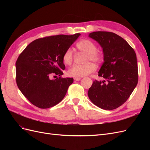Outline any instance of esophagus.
I'll use <instances>...</instances> for the list:
<instances>
[{
  "instance_id": "esophagus-1",
  "label": "esophagus",
  "mask_w": 150,
  "mask_h": 150,
  "mask_svg": "<svg viewBox=\"0 0 150 150\" xmlns=\"http://www.w3.org/2000/svg\"><path fill=\"white\" fill-rule=\"evenodd\" d=\"M74 81H80V80L81 79V78H74Z\"/></svg>"
}]
</instances>
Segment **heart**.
<instances>
[{"label":"heart","mask_w":150,"mask_h":150,"mask_svg":"<svg viewBox=\"0 0 150 150\" xmlns=\"http://www.w3.org/2000/svg\"><path fill=\"white\" fill-rule=\"evenodd\" d=\"M80 51L87 54L86 62L91 61L98 63L102 60L101 54L97 51L96 45L89 39L80 40L76 44ZM62 61L66 65H71L73 61V53L71 48L67 49L62 56ZM96 66L91 62H88L84 65H74L67 71V74L73 78H82L96 70Z\"/></svg>","instance_id":"b5f03b06"}]
</instances>
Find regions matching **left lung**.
<instances>
[{
	"mask_svg": "<svg viewBox=\"0 0 150 150\" xmlns=\"http://www.w3.org/2000/svg\"><path fill=\"white\" fill-rule=\"evenodd\" d=\"M103 49L104 62L98 76L105 80H95L88 97L98 107L112 110L126 101L138 81L137 55L126 40L111 32L98 31L89 34Z\"/></svg>",
	"mask_w": 150,
	"mask_h": 150,
	"instance_id": "1",
	"label": "left lung"
}]
</instances>
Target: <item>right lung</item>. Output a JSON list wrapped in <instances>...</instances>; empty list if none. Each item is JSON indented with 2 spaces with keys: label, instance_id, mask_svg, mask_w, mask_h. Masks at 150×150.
I'll list each match as a JSON object with an SVG mask.
<instances>
[{
  "label": "right lung",
  "instance_id": "obj_1",
  "mask_svg": "<svg viewBox=\"0 0 150 150\" xmlns=\"http://www.w3.org/2000/svg\"><path fill=\"white\" fill-rule=\"evenodd\" d=\"M81 34L57 35L30 43L16 61V83L21 93L34 106L51 108L64 98L73 78H62L65 69L62 56ZM53 75L60 77L51 80Z\"/></svg>",
  "mask_w": 150,
  "mask_h": 150
}]
</instances>
